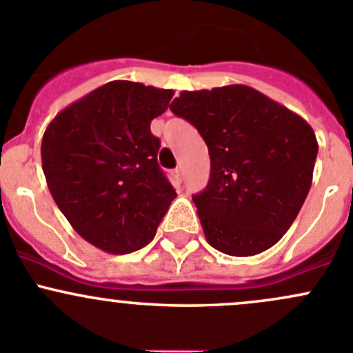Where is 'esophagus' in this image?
Listing matches in <instances>:
<instances>
[{"label": "esophagus", "mask_w": 353, "mask_h": 353, "mask_svg": "<svg viewBox=\"0 0 353 353\" xmlns=\"http://www.w3.org/2000/svg\"><path fill=\"white\" fill-rule=\"evenodd\" d=\"M174 176H176L177 181L183 179V169H181V167H176V169H174Z\"/></svg>", "instance_id": "esophagus-1"}]
</instances>
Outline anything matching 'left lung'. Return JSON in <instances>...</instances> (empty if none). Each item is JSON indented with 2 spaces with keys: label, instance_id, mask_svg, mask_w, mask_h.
<instances>
[{
  "label": "left lung",
  "instance_id": "obj_1",
  "mask_svg": "<svg viewBox=\"0 0 353 353\" xmlns=\"http://www.w3.org/2000/svg\"><path fill=\"white\" fill-rule=\"evenodd\" d=\"M170 110L208 147V186L193 196L208 244L229 256L275 245L311 190L318 140L307 121L248 85L184 90Z\"/></svg>",
  "mask_w": 353,
  "mask_h": 353
}]
</instances>
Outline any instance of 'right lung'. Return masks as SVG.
Listing matches in <instances>:
<instances>
[{
	"label": "right lung",
	"instance_id": "add662e5",
	"mask_svg": "<svg viewBox=\"0 0 353 353\" xmlns=\"http://www.w3.org/2000/svg\"><path fill=\"white\" fill-rule=\"evenodd\" d=\"M174 90L114 80L65 108L46 128L41 157L56 205L87 243L128 254L155 237L172 199L150 131Z\"/></svg>",
	"mask_w": 353,
	"mask_h": 353
}]
</instances>
